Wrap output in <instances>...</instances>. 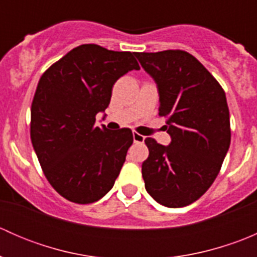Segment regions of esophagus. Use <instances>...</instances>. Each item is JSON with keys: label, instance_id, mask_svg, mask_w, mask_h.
Instances as JSON below:
<instances>
[{"label": "esophagus", "instance_id": "obj_1", "mask_svg": "<svg viewBox=\"0 0 257 257\" xmlns=\"http://www.w3.org/2000/svg\"><path fill=\"white\" fill-rule=\"evenodd\" d=\"M133 141H134V143H144L145 137L142 136V134L133 132Z\"/></svg>", "mask_w": 257, "mask_h": 257}]
</instances>
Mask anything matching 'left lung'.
Here are the masks:
<instances>
[{"mask_svg":"<svg viewBox=\"0 0 257 257\" xmlns=\"http://www.w3.org/2000/svg\"><path fill=\"white\" fill-rule=\"evenodd\" d=\"M136 57L155 80L159 115L167 118L169 145L145 139L142 164L145 189L168 208L198 200L220 172L231 141L230 114L221 85L190 53L179 49Z\"/></svg>","mask_w":257,"mask_h":257,"instance_id":"1","label":"left lung"}]
</instances>
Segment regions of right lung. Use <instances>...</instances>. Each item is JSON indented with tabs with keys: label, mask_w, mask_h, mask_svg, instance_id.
I'll return each mask as SVG.
<instances>
[{
	"label": "right lung",
	"mask_w": 257,
	"mask_h": 257,
	"mask_svg": "<svg viewBox=\"0 0 257 257\" xmlns=\"http://www.w3.org/2000/svg\"><path fill=\"white\" fill-rule=\"evenodd\" d=\"M133 69L141 67L132 52L82 45L41 77L31 141L49 184L67 200L94 203L113 188L133 134L97 126L95 116L109 105L114 83Z\"/></svg>",
	"instance_id": "right-lung-1"
}]
</instances>
